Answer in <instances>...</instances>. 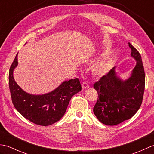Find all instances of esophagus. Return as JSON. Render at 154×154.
Segmentation results:
<instances>
[{
    "label": "esophagus",
    "instance_id": "obj_1",
    "mask_svg": "<svg viewBox=\"0 0 154 154\" xmlns=\"http://www.w3.org/2000/svg\"><path fill=\"white\" fill-rule=\"evenodd\" d=\"M82 87H83V89H88V88L89 87V84L88 83L87 81H83V83H82Z\"/></svg>",
    "mask_w": 154,
    "mask_h": 154
}]
</instances>
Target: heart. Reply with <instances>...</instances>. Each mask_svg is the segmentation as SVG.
Instances as JSON below:
<instances>
[{
	"label": "heart",
	"mask_w": 154,
	"mask_h": 154,
	"mask_svg": "<svg viewBox=\"0 0 154 154\" xmlns=\"http://www.w3.org/2000/svg\"><path fill=\"white\" fill-rule=\"evenodd\" d=\"M114 58L113 56L104 57L97 61L93 66V71L97 75H104L111 70L114 65Z\"/></svg>",
	"instance_id": "heart-1"
}]
</instances>
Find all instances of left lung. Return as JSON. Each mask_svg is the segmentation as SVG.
I'll return each instance as SVG.
<instances>
[{"label": "left lung", "mask_w": 154, "mask_h": 154, "mask_svg": "<svg viewBox=\"0 0 154 154\" xmlns=\"http://www.w3.org/2000/svg\"><path fill=\"white\" fill-rule=\"evenodd\" d=\"M131 57L136 61L130 76L122 80L113 67L94 84L98 99L93 108L94 115L100 122L114 126L130 119L141 106L145 89V73L141 55L128 43Z\"/></svg>", "instance_id": "obj_1"}]
</instances>
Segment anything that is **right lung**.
Here are the masks:
<instances>
[{
  "label": "right lung",
  "instance_id": "1",
  "mask_svg": "<svg viewBox=\"0 0 154 154\" xmlns=\"http://www.w3.org/2000/svg\"><path fill=\"white\" fill-rule=\"evenodd\" d=\"M18 65V54L9 71V88L15 109L30 122L40 126H49L60 120L67 110L74 94L81 90L79 79L65 81L51 92L44 94H29L22 90L13 77Z\"/></svg>",
  "mask_w": 154,
  "mask_h": 154
}]
</instances>
